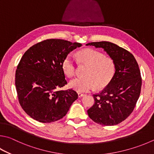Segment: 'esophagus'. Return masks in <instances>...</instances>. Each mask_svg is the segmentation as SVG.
<instances>
[{
    "label": "esophagus",
    "mask_w": 154,
    "mask_h": 154,
    "mask_svg": "<svg viewBox=\"0 0 154 154\" xmlns=\"http://www.w3.org/2000/svg\"><path fill=\"white\" fill-rule=\"evenodd\" d=\"M84 94L83 93H81V92H78V96H79V97H83V96H84Z\"/></svg>",
    "instance_id": "34e87169"
}]
</instances>
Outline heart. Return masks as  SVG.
I'll return each instance as SVG.
<instances>
[{"instance_id": "b5f03b06", "label": "heart", "mask_w": 154, "mask_h": 154, "mask_svg": "<svg viewBox=\"0 0 154 154\" xmlns=\"http://www.w3.org/2000/svg\"><path fill=\"white\" fill-rule=\"evenodd\" d=\"M79 61L88 66L84 77H78L71 80L70 88L77 91H88L96 88L100 89L108 85L116 72V65L112 58L106 57L103 53L93 49H84L78 53ZM62 68L68 77L76 74L77 66L75 57L69 54L64 58Z\"/></svg>"}]
</instances>
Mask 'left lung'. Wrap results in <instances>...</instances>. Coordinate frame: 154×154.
Returning a JSON list of instances; mask_svg holds the SVG:
<instances>
[{
  "mask_svg": "<svg viewBox=\"0 0 154 154\" xmlns=\"http://www.w3.org/2000/svg\"><path fill=\"white\" fill-rule=\"evenodd\" d=\"M86 45L103 48L116 65L110 83L99 94L93 95L95 103L88 110V116L97 124L118 125L132 113L141 93L142 80L137 62L131 52L109 42Z\"/></svg>",
  "mask_w": 154,
  "mask_h": 154,
  "instance_id": "left-lung-1",
  "label": "left lung"
}]
</instances>
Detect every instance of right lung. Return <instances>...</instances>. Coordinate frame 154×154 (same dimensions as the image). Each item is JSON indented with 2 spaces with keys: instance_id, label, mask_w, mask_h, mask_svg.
Returning a JSON list of instances; mask_svg holds the SVG:
<instances>
[{
  "instance_id": "add662e5",
  "label": "right lung",
  "mask_w": 154,
  "mask_h": 154,
  "mask_svg": "<svg viewBox=\"0 0 154 154\" xmlns=\"http://www.w3.org/2000/svg\"><path fill=\"white\" fill-rule=\"evenodd\" d=\"M82 44L48 39L27 50L15 72L19 102L27 114L40 122H52L65 116L78 94L67 84L62 68L64 58Z\"/></svg>"
}]
</instances>
